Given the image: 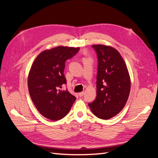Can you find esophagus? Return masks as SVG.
I'll return each instance as SVG.
<instances>
[{
    "label": "esophagus",
    "instance_id": "34e87169",
    "mask_svg": "<svg viewBox=\"0 0 158 158\" xmlns=\"http://www.w3.org/2000/svg\"><path fill=\"white\" fill-rule=\"evenodd\" d=\"M84 92H80V93H78V95L80 97H82L83 95H84Z\"/></svg>",
    "mask_w": 158,
    "mask_h": 158
}]
</instances>
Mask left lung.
<instances>
[{"mask_svg": "<svg viewBox=\"0 0 158 158\" xmlns=\"http://www.w3.org/2000/svg\"><path fill=\"white\" fill-rule=\"evenodd\" d=\"M92 47L98 58L97 96L88 106L95 116L107 120L125 107L131 91L130 75L117 49L104 45Z\"/></svg>", "mask_w": 158, "mask_h": 158, "instance_id": "obj_1", "label": "left lung"}]
</instances>
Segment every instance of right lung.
<instances>
[{
  "mask_svg": "<svg viewBox=\"0 0 158 158\" xmlns=\"http://www.w3.org/2000/svg\"><path fill=\"white\" fill-rule=\"evenodd\" d=\"M79 47L58 46L42 51L31 66L27 78L28 90L37 111L45 118L58 121L70 111L76 97L67 89L64 75L65 61L79 51Z\"/></svg>",
  "mask_w": 158,
  "mask_h": 158,
  "instance_id": "obj_1",
  "label": "right lung"
}]
</instances>
